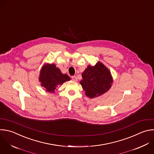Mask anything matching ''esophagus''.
<instances>
[{"mask_svg":"<svg viewBox=\"0 0 154 154\" xmlns=\"http://www.w3.org/2000/svg\"><path fill=\"white\" fill-rule=\"evenodd\" d=\"M72 80H74V81H77V77H75V76H72Z\"/></svg>","mask_w":154,"mask_h":154,"instance_id":"1","label":"esophagus"}]
</instances>
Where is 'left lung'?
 I'll return each mask as SVG.
<instances>
[{"label": "left lung", "instance_id": "8db88e82", "mask_svg": "<svg viewBox=\"0 0 154 154\" xmlns=\"http://www.w3.org/2000/svg\"><path fill=\"white\" fill-rule=\"evenodd\" d=\"M82 76L80 83L85 95L90 98L99 97L108 91L113 83L109 69L100 62L94 66L89 65Z\"/></svg>", "mask_w": 154, "mask_h": 154}]
</instances>
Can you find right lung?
<instances>
[{"instance_id":"add662e5","label":"right lung","mask_w":154,"mask_h":154,"mask_svg":"<svg viewBox=\"0 0 154 154\" xmlns=\"http://www.w3.org/2000/svg\"><path fill=\"white\" fill-rule=\"evenodd\" d=\"M38 80L46 91L54 93L59 85L69 81L71 78L66 74H63L55 64L45 63L40 69Z\"/></svg>"}]
</instances>
